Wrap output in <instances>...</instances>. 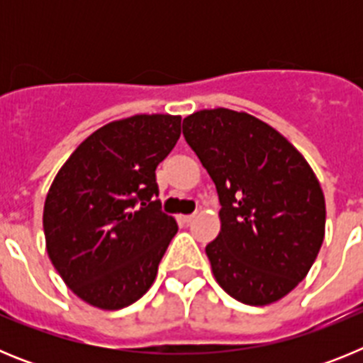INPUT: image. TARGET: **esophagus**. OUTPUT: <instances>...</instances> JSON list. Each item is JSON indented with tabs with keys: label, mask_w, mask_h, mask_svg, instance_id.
<instances>
[{
	"label": "esophagus",
	"mask_w": 363,
	"mask_h": 363,
	"mask_svg": "<svg viewBox=\"0 0 363 363\" xmlns=\"http://www.w3.org/2000/svg\"><path fill=\"white\" fill-rule=\"evenodd\" d=\"M194 218H196V214H185V216H179V220L184 223H191V221H194Z\"/></svg>",
	"instance_id": "1"
}]
</instances>
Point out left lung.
<instances>
[{
	"label": "left lung",
	"instance_id": "obj_1",
	"mask_svg": "<svg viewBox=\"0 0 363 363\" xmlns=\"http://www.w3.org/2000/svg\"><path fill=\"white\" fill-rule=\"evenodd\" d=\"M184 136L220 198V233L205 247L218 285L247 306L281 300L323 243L318 178L287 138L247 112H192Z\"/></svg>",
	"mask_w": 363,
	"mask_h": 363
}]
</instances>
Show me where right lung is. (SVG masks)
Listing matches in <instances>:
<instances>
[{
	"instance_id": "right-lung-1",
	"label": "right lung",
	"mask_w": 363,
	"mask_h": 363,
	"mask_svg": "<svg viewBox=\"0 0 363 363\" xmlns=\"http://www.w3.org/2000/svg\"><path fill=\"white\" fill-rule=\"evenodd\" d=\"M179 134L182 116L171 114L111 121L57 171L43 207L47 255L89 306L123 309L156 280L178 225L154 200V171Z\"/></svg>"
}]
</instances>
